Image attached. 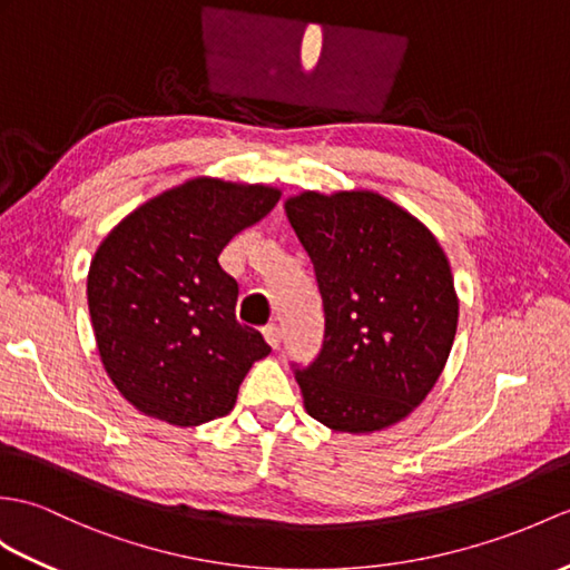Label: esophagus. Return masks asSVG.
Instances as JSON below:
<instances>
[{
    "instance_id": "1",
    "label": "esophagus",
    "mask_w": 570,
    "mask_h": 570,
    "mask_svg": "<svg viewBox=\"0 0 570 570\" xmlns=\"http://www.w3.org/2000/svg\"><path fill=\"white\" fill-rule=\"evenodd\" d=\"M262 335H264V340H267V345L269 347H279V342H282V330H279V325H274V323H269V325H264L262 327Z\"/></svg>"
}]
</instances>
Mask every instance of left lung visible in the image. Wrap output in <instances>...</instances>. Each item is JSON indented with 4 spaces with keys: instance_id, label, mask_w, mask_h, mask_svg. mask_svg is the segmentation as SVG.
I'll return each instance as SVG.
<instances>
[{
    "instance_id": "left-lung-1",
    "label": "left lung",
    "mask_w": 570,
    "mask_h": 570,
    "mask_svg": "<svg viewBox=\"0 0 570 570\" xmlns=\"http://www.w3.org/2000/svg\"><path fill=\"white\" fill-rule=\"evenodd\" d=\"M325 303L317 360L296 368L306 413L333 432L372 434L428 399L454 345L452 267L425 223L368 189L284 202Z\"/></svg>"
}]
</instances>
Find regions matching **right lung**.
<instances>
[{"label":"right lung","mask_w":570,"mask_h":570,"mask_svg":"<svg viewBox=\"0 0 570 570\" xmlns=\"http://www.w3.org/2000/svg\"><path fill=\"white\" fill-rule=\"evenodd\" d=\"M282 198L269 184L194 177L116 225L87 274L97 350L142 415L198 428L230 413L245 374L272 350L235 321L237 282L218 255Z\"/></svg>","instance_id":"1"}]
</instances>
